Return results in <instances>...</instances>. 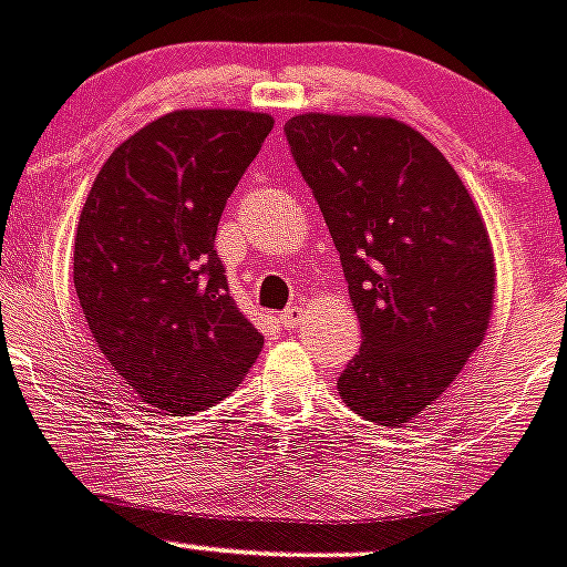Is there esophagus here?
I'll use <instances>...</instances> for the list:
<instances>
[{
  "label": "esophagus",
  "instance_id": "obj_1",
  "mask_svg": "<svg viewBox=\"0 0 567 567\" xmlns=\"http://www.w3.org/2000/svg\"><path fill=\"white\" fill-rule=\"evenodd\" d=\"M300 315H303V311H300V306H289V309L280 311L278 322H280V326H284V328H287V331H292V328L300 322Z\"/></svg>",
  "mask_w": 567,
  "mask_h": 567
}]
</instances>
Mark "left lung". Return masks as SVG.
<instances>
[{"label":"left lung","mask_w":567,"mask_h":567,"mask_svg":"<svg viewBox=\"0 0 567 567\" xmlns=\"http://www.w3.org/2000/svg\"><path fill=\"white\" fill-rule=\"evenodd\" d=\"M284 133L361 322L339 395L364 420L409 423L487 331L495 264L482 214L445 155L395 118L303 113Z\"/></svg>","instance_id":"obj_1"}]
</instances>
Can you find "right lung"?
<instances>
[{"instance_id": "obj_1", "label": "right lung", "mask_w": 567, "mask_h": 567, "mask_svg": "<svg viewBox=\"0 0 567 567\" xmlns=\"http://www.w3.org/2000/svg\"><path fill=\"white\" fill-rule=\"evenodd\" d=\"M269 131L267 113H166L113 150L85 199L78 300L111 368L155 412L223 401L261 353L214 239Z\"/></svg>"}]
</instances>
